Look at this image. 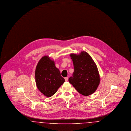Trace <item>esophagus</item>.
I'll return each mask as SVG.
<instances>
[{
	"instance_id": "34e87169",
	"label": "esophagus",
	"mask_w": 131,
	"mask_h": 131,
	"mask_svg": "<svg viewBox=\"0 0 131 131\" xmlns=\"http://www.w3.org/2000/svg\"><path fill=\"white\" fill-rule=\"evenodd\" d=\"M68 77L65 78V81H68Z\"/></svg>"
}]
</instances>
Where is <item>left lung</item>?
<instances>
[{
	"label": "left lung",
	"mask_w": 131,
	"mask_h": 131,
	"mask_svg": "<svg viewBox=\"0 0 131 131\" xmlns=\"http://www.w3.org/2000/svg\"><path fill=\"white\" fill-rule=\"evenodd\" d=\"M74 72L69 79L78 92L82 95L89 96L96 90L100 82V77L97 65L91 56L85 51L79 54H70Z\"/></svg>",
	"instance_id": "left-lung-1"
}]
</instances>
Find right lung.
Returning <instances> with one entry per match:
<instances>
[{
  "label": "right lung",
  "instance_id": "add662e5",
  "mask_svg": "<svg viewBox=\"0 0 131 131\" xmlns=\"http://www.w3.org/2000/svg\"><path fill=\"white\" fill-rule=\"evenodd\" d=\"M35 77L38 89L47 97L53 95L65 82L54 61L47 56L42 57L38 63Z\"/></svg>",
  "mask_w": 131,
  "mask_h": 131
}]
</instances>
